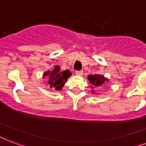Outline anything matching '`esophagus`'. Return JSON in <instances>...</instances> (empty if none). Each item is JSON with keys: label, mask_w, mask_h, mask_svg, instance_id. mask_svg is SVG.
Instances as JSON below:
<instances>
[{"label": "esophagus", "mask_w": 146, "mask_h": 146, "mask_svg": "<svg viewBox=\"0 0 146 146\" xmlns=\"http://www.w3.org/2000/svg\"><path fill=\"white\" fill-rule=\"evenodd\" d=\"M75 74H76V75H78V76H82V75H83V72H82V71H78V72H75Z\"/></svg>", "instance_id": "34e87169"}]
</instances>
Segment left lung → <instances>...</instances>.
Returning <instances> with one entry per match:
<instances>
[{"mask_svg": "<svg viewBox=\"0 0 146 146\" xmlns=\"http://www.w3.org/2000/svg\"><path fill=\"white\" fill-rule=\"evenodd\" d=\"M88 79L89 80V82L91 83L90 87L92 88L91 92L92 93H96L95 92V88H99L102 87L103 85L107 84L109 80L106 78L102 74H90L88 76Z\"/></svg>", "mask_w": 146, "mask_h": 146, "instance_id": "obj_1", "label": "left lung"}]
</instances>
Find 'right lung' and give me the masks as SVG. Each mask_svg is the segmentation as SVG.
Wrapping results in <instances>:
<instances>
[{
  "mask_svg": "<svg viewBox=\"0 0 146 146\" xmlns=\"http://www.w3.org/2000/svg\"><path fill=\"white\" fill-rule=\"evenodd\" d=\"M60 69V67L56 65L52 71H47L43 74V78L48 77V85H50V88L56 91H61L68 78L72 75L69 70L61 72Z\"/></svg>",
  "mask_w": 146,
  "mask_h": 146,
  "instance_id": "add662e5",
  "label": "right lung"
}]
</instances>
